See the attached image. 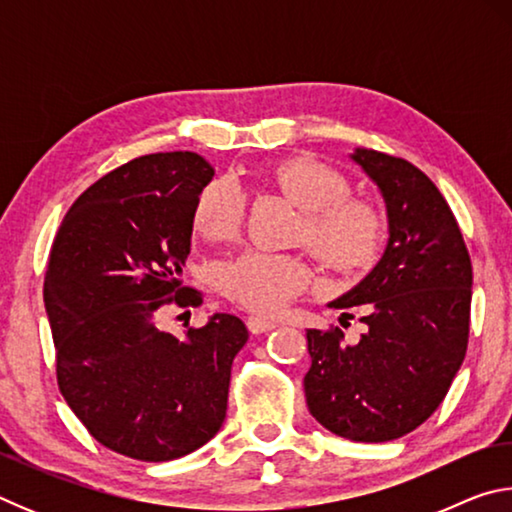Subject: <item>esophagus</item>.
Listing matches in <instances>:
<instances>
[{
    "label": "esophagus",
    "instance_id": "34e87169",
    "mask_svg": "<svg viewBox=\"0 0 512 512\" xmlns=\"http://www.w3.org/2000/svg\"><path fill=\"white\" fill-rule=\"evenodd\" d=\"M246 325H248V329L253 334H266V332H271V329L277 327L275 320L273 318H266V316H248Z\"/></svg>",
    "mask_w": 512,
    "mask_h": 512
}]
</instances>
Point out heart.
I'll use <instances>...</instances> for the list:
<instances>
[{"mask_svg": "<svg viewBox=\"0 0 512 512\" xmlns=\"http://www.w3.org/2000/svg\"><path fill=\"white\" fill-rule=\"evenodd\" d=\"M266 178L305 212L302 239L327 268L354 273L377 257L384 219L377 207L348 198L350 183L341 171L311 158H293L268 169ZM244 214V189L232 178H214L196 198L194 228L212 241H228L239 235ZM219 284L239 305L271 314L309 289L311 271L300 257L246 250L219 268Z\"/></svg>", "mask_w": 512, "mask_h": 512, "instance_id": "obj_1", "label": "heart"}]
</instances>
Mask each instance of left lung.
<instances>
[{
    "mask_svg": "<svg viewBox=\"0 0 512 512\" xmlns=\"http://www.w3.org/2000/svg\"><path fill=\"white\" fill-rule=\"evenodd\" d=\"M377 185L388 241L377 266L334 309L361 307L366 334L307 329L309 413L336 436L388 443L429 418L452 386L470 336L472 264L438 187L393 155L354 149ZM348 316V314H343Z\"/></svg>",
    "mask_w": 512,
    "mask_h": 512,
    "instance_id": "obj_1",
    "label": "left lung"
}]
</instances>
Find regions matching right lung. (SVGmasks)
I'll return each mask as SVG.
<instances>
[{
	"label": "right lung",
	"instance_id": "add662e5",
	"mask_svg": "<svg viewBox=\"0 0 512 512\" xmlns=\"http://www.w3.org/2000/svg\"><path fill=\"white\" fill-rule=\"evenodd\" d=\"M212 178L192 151L142 155L85 189L51 246L45 309L60 393L94 440L137 461H173L216 436L248 341L230 314L185 336L153 323L169 302L201 305L180 275Z\"/></svg>",
	"mask_w": 512,
	"mask_h": 512
}]
</instances>
